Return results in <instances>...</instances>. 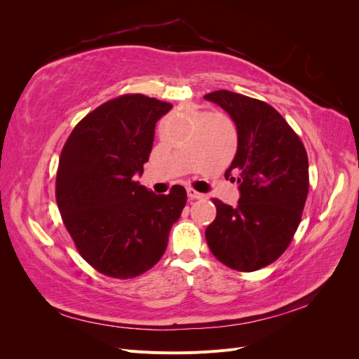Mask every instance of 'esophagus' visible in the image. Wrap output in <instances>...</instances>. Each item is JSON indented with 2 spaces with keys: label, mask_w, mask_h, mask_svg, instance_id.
I'll list each match as a JSON object with an SVG mask.
<instances>
[{
  "label": "esophagus",
  "mask_w": 359,
  "mask_h": 359,
  "mask_svg": "<svg viewBox=\"0 0 359 359\" xmlns=\"http://www.w3.org/2000/svg\"><path fill=\"white\" fill-rule=\"evenodd\" d=\"M187 196H189L190 199H203L205 194H203V193H199V191H196V190H193V189H187Z\"/></svg>",
  "instance_id": "obj_1"
}]
</instances>
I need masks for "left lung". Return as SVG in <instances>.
<instances>
[{
  "mask_svg": "<svg viewBox=\"0 0 359 359\" xmlns=\"http://www.w3.org/2000/svg\"><path fill=\"white\" fill-rule=\"evenodd\" d=\"M219 104L236 126L238 148L226 177L240 173L236 206L212 199L215 220L205 236L212 255L236 271L273 264L290 244L309 193V158L301 139L273 106L220 90Z\"/></svg>",
  "mask_w": 359,
  "mask_h": 359,
  "instance_id": "left-lung-1",
  "label": "left lung"
}]
</instances>
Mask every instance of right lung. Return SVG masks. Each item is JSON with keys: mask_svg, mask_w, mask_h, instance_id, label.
Returning a JSON list of instances; mask_svg holds the SVG:
<instances>
[{"mask_svg": "<svg viewBox=\"0 0 359 359\" xmlns=\"http://www.w3.org/2000/svg\"><path fill=\"white\" fill-rule=\"evenodd\" d=\"M170 109L142 94L121 95L86 115L61 151L58 210L81 256L104 276L133 278L153 268L186 206L181 186L156 194L135 181Z\"/></svg>", "mask_w": 359, "mask_h": 359, "instance_id": "obj_1", "label": "right lung"}]
</instances>
